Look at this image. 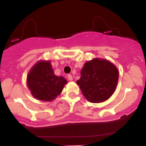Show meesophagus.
<instances>
[{"label":"esophagus","instance_id":"obj_1","mask_svg":"<svg viewBox=\"0 0 146 146\" xmlns=\"http://www.w3.org/2000/svg\"><path fill=\"white\" fill-rule=\"evenodd\" d=\"M67 78H68V79L69 80H73V77H72L71 75H70V74L68 75Z\"/></svg>","mask_w":146,"mask_h":146}]
</instances>
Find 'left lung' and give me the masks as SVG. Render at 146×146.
I'll return each instance as SVG.
<instances>
[{"instance_id": "1", "label": "left lung", "mask_w": 146, "mask_h": 146, "mask_svg": "<svg viewBox=\"0 0 146 146\" xmlns=\"http://www.w3.org/2000/svg\"><path fill=\"white\" fill-rule=\"evenodd\" d=\"M118 79V70L114 64L107 60L95 58L84 65L77 85L88 101L99 103L112 95Z\"/></svg>"}]
</instances>
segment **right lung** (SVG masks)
Instances as JSON below:
<instances>
[{
  "label": "right lung",
  "instance_id": "add662e5",
  "mask_svg": "<svg viewBox=\"0 0 146 146\" xmlns=\"http://www.w3.org/2000/svg\"><path fill=\"white\" fill-rule=\"evenodd\" d=\"M31 93L39 100L51 101L61 94L67 80L54 75L49 61H41L32 67L27 76Z\"/></svg>",
  "mask_w": 146,
  "mask_h": 146
}]
</instances>
